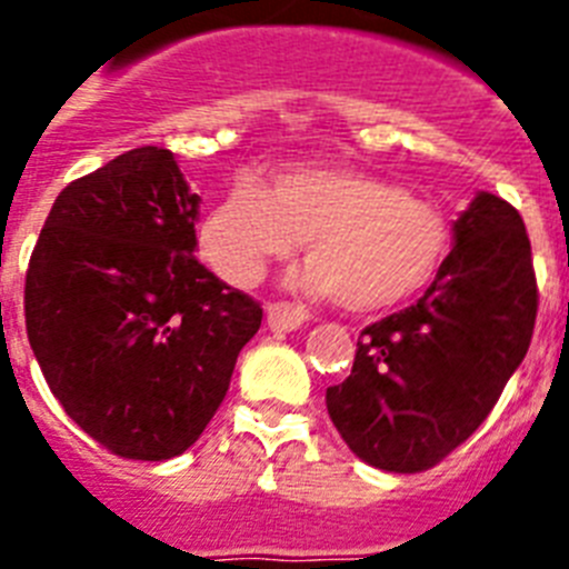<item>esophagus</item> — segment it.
<instances>
[{"instance_id": "esophagus-1", "label": "esophagus", "mask_w": 569, "mask_h": 569, "mask_svg": "<svg viewBox=\"0 0 569 569\" xmlns=\"http://www.w3.org/2000/svg\"><path fill=\"white\" fill-rule=\"evenodd\" d=\"M305 321H308V310L299 308V305H290V301H273V305H268V325L273 330L290 333V330L301 328Z\"/></svg>"}]
</instances>
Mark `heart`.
<instances>
[{
    "label": "heart",
    "instance_id": "1",
    "mask_svg": "<svg viewBox=\"0 0 569 569\" xmlns=\"http://www.w3.org/2000/svg\"><path fill=\"white\" fill-rule=\"evenodd\" d=\"M305 241L299 284L353 313L399 308L425 293L453 253L439 202L350 168L293 164L270 188L241 179L204 213L199 244L210 268L253 288L268 264Z\"/></svg>",
    "mask_w": 569,
    "mask_h": 569
}]
</instances>
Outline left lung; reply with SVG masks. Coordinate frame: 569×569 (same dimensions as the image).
<instances>
[{"label": "left lung", "mask_w": 569, "mask_h": 569, "mask_svg": "<svg viewBox=\"0 0 569 569\" xmlns=\"http://www.w3.org/2000/svg\"><path fill=\"white\" fill-rule=\"evenodd\" d=\"M456 248L416 305L361 330L328 413L367 465L421 472L465 445L527 356L539 288L519 210L479 193Z\"/></svg>", "instance_id": "left-lung-1"}]
</instances>
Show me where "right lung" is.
I'll return each instance as SVG.
<instances>
[{"instance_id":"obj_1","label":"right lung","mask_w":569,"mask_h":569,"mask_svg":"<svg viewBox=\"0 0 569 569\" xmlns=\"http://www.w3.org/2000/svg\"><path fill=\"white\" fill-rule=\"evenodd\" d=\"M199 196L173 153L128 150L70 182L24 276V328L50 393L119 459L193 445L261 305L196 259Z\"/></svg>"}]
</instances>
